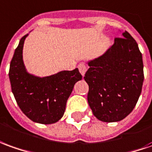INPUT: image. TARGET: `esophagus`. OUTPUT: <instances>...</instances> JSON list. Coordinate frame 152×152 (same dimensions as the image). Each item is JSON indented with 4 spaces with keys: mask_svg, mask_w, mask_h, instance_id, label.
<instances>
[{
    "mask_svg": "<svg viewBox=\"0 0 152 152\" xmlns=\"http://www.w3.org/2000/svg\"><path fill=\"white\" fill-rule=\"evenodd\" d=\"M78 69H79L80 74H82L83 76V75L85 74V73H86L87 69H88V67H87L86 64H83V63H82V64H78Z\"/></svg>",
    "mask_w": 152,
    "mask_h": 152,
    "instance_id": "obj_1",
    "label": "esophagus"
}]
</instances>
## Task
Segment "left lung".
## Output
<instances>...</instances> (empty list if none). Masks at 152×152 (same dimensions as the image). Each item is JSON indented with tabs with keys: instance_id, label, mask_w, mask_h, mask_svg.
Listing matches in <instances>:
<instances>
[{
	"instance_id": "left-lung-1",
	"label": "left lung",
	"mask_w": 152,
	"mask_h": 152,
	"mask_svg": "<svg viewBox=\"0 0 152 152\" xmlns=\"http://www.w3.org/2000/svg\"><path fill=\"white\" fill-rule=\"evenodd\" d=\"M113 45L88 63L83 77L88 84V102L94 115L105 122L121 121L136 106L144 80L143 61L137 43L127 31Z\"/></svg>"
}]
</instances>
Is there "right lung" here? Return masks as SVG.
Segmentation results:
<instances>
[{"label":"right lung","mask_w":152,"mask_h":152,"mask_svg":"<svg viewBox=\"0 0 152 152\" xmlns=\"http://www.w3.org/2000/svg\"><path fill=\"white\" fill-rule=\"evenodd\" d=\"M24 35L10 61L9 78L11 91L23 113L33 122L52 124L64 113L66 102L75 83L82 79L78 69L37 78L26 71L22 60Z\"/></svg>","instance_id":"obj_1"}]
</instances>
